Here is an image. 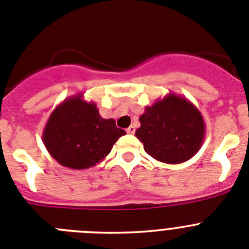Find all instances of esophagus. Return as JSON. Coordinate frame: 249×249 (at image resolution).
<instances>
[{"instance_id": "obj_1", "label": "esophagus", "mask_w": 249, "mask_h": 249, "mask_svg": "<svg viewBox=\"0 0 249 249\" xmlns=\"http://www.w3.org/2000/svg\"><path fill=\"white\" fill-rule=\"evenodd\" d=\"M136 131V126L135 124H132V126H129L128 128H127V133H129V135H133Z\"/></svg>"}]
</instances>
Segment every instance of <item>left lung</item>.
Instances as JSON below:
<instances>
[{
  "label": "left lung",
  "instance_id": "1",
  "mask_svg": "<svg viewBox=\"0 0 249 249\" xmlns=\"http://www.w3.org/2000/svg\"><path fill=\"white\" fill-rule=\"evenodd\" d=\"M135 136L155 160L168 164L183 163L199 151L206 124L198 108L186 97L168 93L147 106Z\"/></svg>",
  "mask_w": 249,
  "mask_h": 249
}]
</instances>
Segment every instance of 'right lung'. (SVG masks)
I'll list each match as a JSON object with an SVG mask.
<instances>
[{"label":"right lung","mask_w":249,"mask_h":249,"mask_svg":"<svg viewBox=\"0 0 249 249\" xmlns=\"http://www.w3.org/2000/svg\"><path fill=\"white\" fill-rule=\"evenodd\" d=\"M126 131L113 118L101 117L97 106L83 93L66 98L52 111L42 133L46 149L61 166L87 169L102 162Z\"/></svg>","instance_id":"obj_1"}]
</instances>
